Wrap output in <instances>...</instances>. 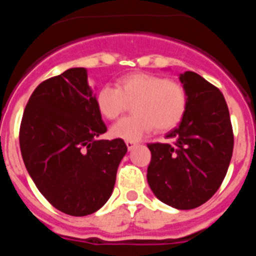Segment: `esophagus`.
<instances>
[{"mask_svg":"<svg viewBox=\"0 0 256 256\" xmlns=\"http://www.w3.org/2000/svg\"><path fill=\"white\" fill-rule=\"evenodd\" d=\"M126 148H128V150H132L133 148H134L136 146V142H133V141H126Z\"/></svg>","mask_w":256,"mask_h":256,"instance_id":"esophagus-1","label":"esophagus"}]
</instances>
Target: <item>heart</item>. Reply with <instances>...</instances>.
Returning a JSON list of instances; mask_svg holds the SVG:
<instances>
[{
    "mask_svg": "<svg viewBox=\"0 0 256 256\" xmlns=\"http://www.w3.org/2000/svg\"><path fill=\"white\" fill-rule=\"evenodd\" d=\"M133 115L114 124L112 134L126 141H140L154 126L165 132L177 126L186 112L184 88L164 76L148 73H133L118 82V87L104 86L96 94L100 114L114 120L133 102Z\"/></svg>",
    "mask_w": 256,
    "mask_h": 256,
    "instance_id": "b5f03b06",
    "label": "heart"
}]
</instances>
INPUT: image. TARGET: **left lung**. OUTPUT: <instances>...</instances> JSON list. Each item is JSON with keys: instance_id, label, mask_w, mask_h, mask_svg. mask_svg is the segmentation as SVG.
Masks as SVG:
<instances>
[{"instance_id": "left-lung-1", "label": "left lung", "mask_w": 256, "mask_h": 256, "mask_svg": "<svg viewBox=\"0 0 256 256\" xmlns=\"http://www.w3.org/2000/svg\"><path fill=\"white\" fill-rule=\"evenodd\" d=\"M186 112L166 133L173 144H150L148 182L162 202L190 210L206 202L220 187L234 151L230 112L218 88L194 72L180 74Z\"/></svg>"}]
</instances>
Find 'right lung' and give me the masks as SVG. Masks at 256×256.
Instances as JSON below:
<instances>
[{"label": "right lung", "instance_id": "right-lung-1", "mask_svg": "<svg viewBox=\"0 0 256 256\" xmlns=\"http://www.w3.org/2000/svg\"><path fill=\"white\" fill-rule=\"evenodd\" d=\"M106 130L86 68L65 70L32 94L20 150L37 188L60 212L88 216L112 196L126 144L98 138Z\"/></svg>", "mask_w": 256, "mask_h": 256}]
</instances>
